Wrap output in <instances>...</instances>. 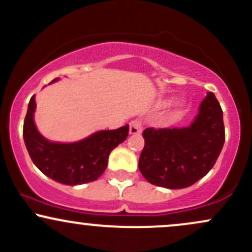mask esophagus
Returning a JSON list of instances; mask_svg holds the SVG:
<instances>
[{"label":"esophagus","instance_id":"1","mask_svg":"<svg viewBox=\"0 0 252 252\" xmlns=\"http://www.w3.org/2000/svg\"><path fill=\"white\" fill-rule=\"evenodd\" d=\"M143 130V126H142V122H141L140 120H134L131 121L129 124V132L131 135H138L141 134Z\"/></svg>","mask_w":252,"mask_h":252}]
</instances>
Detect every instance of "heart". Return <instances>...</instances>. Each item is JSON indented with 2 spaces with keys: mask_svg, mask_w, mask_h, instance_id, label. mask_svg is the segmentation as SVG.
Instances as JSON below:
<instances>
[{
  "mask_svg": "<svg viewBox=\"0 0 252 252\" xmlns=\"http://www.w3.org/2000/svg\"><path fill=\"white\" fill-rule=\"evenodd\" d=\"M176 105H178V106H180V103H178V104H176Z\"/></svg>",
  "mask_w": 252,
  "mask_h": 252,
  "instance_id": "obj_1",
  "label": "heart"
}]
</instances>
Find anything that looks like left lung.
Wrapping results in <instances>:
<instances>
[{
	"label": "left lung",
	"instance_id": "left-lung-1",
	"mask_svg": "<svg viewBox=\"0 0 252 252\" xmlns=\"http://www.w3.org/2000/svg\"><path fill=\"white\" fill-rule=\"evenodd\" d=\"M138 168L147 181L169 189H186L215 166L225 142L222 110L207 92L187 128H147Z\"/></svg>",
	"mask_w": 252,
	"mask_h": 252
}]
</instances>
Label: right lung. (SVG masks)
<instances>
[{
    "mask_svg": "<svg viewBox=\"0 0 252 252\" xmlns=\"http://www.w3.org/2000/svg\"><path fill=\"white\" fill-rule=\"evenodd\" d=\"M35 106V96H32L24 122L26 148L37 168L60 184L76 186L97 180L108 166L111 150L128 137L129 126H124L100 130L78 142H51L37 131L34 123Z\"/></svg>",
    "mask_w": 252,
    "mask_h": 252,
    "instance_id": "add662e5",
    "label": "right lung"
}]
</instances>
